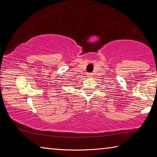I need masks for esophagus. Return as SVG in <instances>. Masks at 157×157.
<instances>
[{"label":"esophagus","mask_w":157,"mask_h":157,"mask_svg":"<svg viewBox=\"0 0 157 157\" xmlns=\"http://www.w3.org/2000/svg\"><path fill=\"white\" fill-rule=\"evenodd\" d=\"M86 75H87V77H88V78H91V77H93L92 73H87Z\"/></svg>","instance_id":"1"}]
</instances>
